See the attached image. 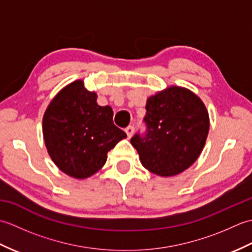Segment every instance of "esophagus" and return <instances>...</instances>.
<instances>
[{"label":"esophagus","instance_id":"1","mask_svg":"<svg viewBox=\"0 0 252 252\" xmlns=\"http://www.w3.org/2000/svg\"><path fill=\"white\" fill-rule=\"evenodd\" d=\"M126 135H127V138H131L132 137V135H133V133H134V126H129L126 129Z\"/></svg>","mask_w":252,"mask_h":252}]
</instances>
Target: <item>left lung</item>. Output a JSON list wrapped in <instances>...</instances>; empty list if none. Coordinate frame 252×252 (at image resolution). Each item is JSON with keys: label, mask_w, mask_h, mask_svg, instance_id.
Masks as SVG:
<instances>
[{"label": "left lung", "mask_w": 252, "mask_h": 252, "mask_svg": "<svg viewBox=\"0 0 252 252\" xmlns=\"http://www.w3.org/2000/svg\"><path fill=\"white\" fill-rule=\"evenodd\" d=\"M145 136L131 138L144 168L168 178L189 169L201 154L210 126L203 101L189 89L169 87L147 98Z\"/></svg>", "instance_id": "obj_1"}]
</instances>
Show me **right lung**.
<instances>
[{
  "label": "right lung",
  "instance_id": "obj_1",
  "mask_svg": "<svg viewBox=\"0 0 252 252\" xmlns=\"http://www.w3.org/2000/svg\"><path fill=\"white\" fill-rule=\"evenodd\" d=\"M97 94L83 80L66 85L43 116V137L57 168L71 178L88 179L103 168L107 153L126 134L112 121L110 106H99Z\"/></svg>",
  "mask_w": 252,
  "mask_h": 252
}]
</instances>
